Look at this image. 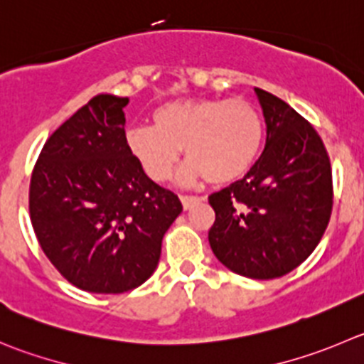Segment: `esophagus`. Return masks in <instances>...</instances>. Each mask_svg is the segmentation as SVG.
I'll return each mask as SVG.
<instances>
[{
    "mask_svg": "<svg viewBox=\"0 0 364 364\" xmlns=\"http://www.w3.org/2000/svg\"><path fill=\"white\" fill-rule=\"evenodd\" d=\"M202 196H189V195H182L180 196V202H182V205H184V209L188 210V209H191L193 205H195V203H198V202H202Z\"/></svg>",
    "mask_w": 364,
    "mask_h": 364,
    "instance_id": "obj_1",
    "label": "esophagus"
}]
</instances>
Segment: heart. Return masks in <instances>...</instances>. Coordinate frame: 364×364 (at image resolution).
<instances>
[{
  "mask_svg": "<svg viewBox=\"0 0 364 364\" xmlns=\"http://www.w3.org/2000/svg\"><path fill=\"white\" fill-rule=\"evenodd\" d=\"M154 127L124 134L128 151L155 182L171 178L180 150L189 159L184 184L205 176L213 184L237 180L257 159L264 136L259 110L243 98L175 100L154 110Z\"/></svg>",
  "mask_w": 364,
  "mask_h": 364,
  "instance_id": "heart-1",
  "label": "heart"
}]
</instances>
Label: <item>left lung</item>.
Wrapping results in <instances>:
<instances>
[{
	"instance_id": "left-lung-1",
	"label": "left lung",
	"mask_w": 364,
	"mask_h": 364,
	"mask_svg": "<svg viewBox=\"0 0 364 364\" xmlns=\"http://www.w3.org/2000/svg\"><path fill=\"white\" fill-rule=\"evenodd\" d=\"M266 123L261 157L241 180L209 196V243L221 264L250 279L282 277L320 243L332 213L328 154L309 121L255 87Z\"/></svg>"
}]
</instances>
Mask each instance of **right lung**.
I'll return each mask as SVG.
<instances>
[{"label":"right lung","instance_id":"obj_1","mask_svg":"<svg viewBox=\"0 0 364 364\" xmlns=\"http://www.w3.org/2000/svg\"><path fill=\"white\" fill-rule=\"evenodd\" d=\"M128 98L98 95L43 146L30 180V220L68 282L91 293L130 291L151 277L178 196L143 171L124 143Z\"/></svg>","mask_w":364,"mask_h":364}]
</instances>
